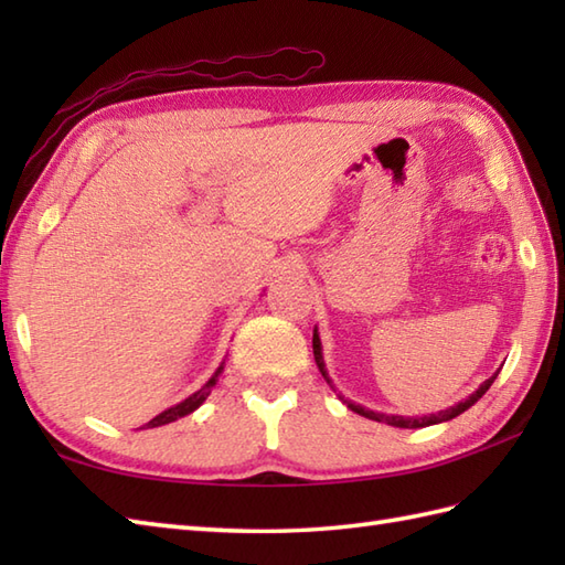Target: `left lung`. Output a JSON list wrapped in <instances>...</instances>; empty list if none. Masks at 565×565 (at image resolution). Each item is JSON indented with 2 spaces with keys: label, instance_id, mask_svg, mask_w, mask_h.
<instances>
[{
  "label": "left lung",
  "instance_id": "1",
  "mask_svg": "<svg viewBox=\"0 0 565 565\" xmlns=\"http://www.w3.org/2000/svg\"><path fill=\"white\" fill-rule=\"evenodd\" d=\"M313 356H316V364H318V369H320V374H322V379H326L330 386H332V379L328 376V369H326V362H322V342H320V334H318V328H313ZM500 374V371H495L493 376L490 379H486L481 386H478L471 395H468V398H463L461 403H456V405H451V407H447V411H439V413H431V415H423V417H405V415H386V413H376V411H369V407H364V405H356V403H352V401H347L344 395H340V401L350 407L352 413H356V415H362V417H369V419H376V423H386V425H391V427H403V429H417V427H429V425H439V423H447V419H454L456 415H461V413H466L468 407H471L473 403H478L486 395V391L493 386V381H495V376ZM332 391H334V386H332Z\"/></svg>",
  "mask_w": 565,
  "mask_h": 565
}]
</instances>
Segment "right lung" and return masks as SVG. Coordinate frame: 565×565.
Masks as SVG:
<instances>
[{
  "label": "right lung",
  "mask_w": 565,
  "mask_h": 565,
  "mask_svg": "<svg viewBox=\"0 0 565 565\" xmlns=\"http://www.w3.org/2000/svg\"><path fill=\"white\" fill-rule=\"evenodd\" d=\"M225 364V362H223ZM223 364L215 369V374L203 383V386L196 391V393H191L189 398H184L182 403H177V405H172V407H167V411H162L160 415H154L148 425H142V429L146 427H162V425H170V423H174V419H179V417H184V415H191L196 411V407H201L203 405V401L209 398L211 395V388L215 386V381H218V376L223 374Z\"/></svg>",
  "instance_id": "obj_1"
}]
</instances>
